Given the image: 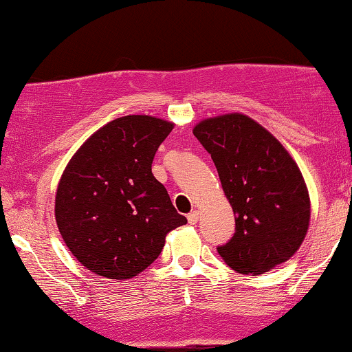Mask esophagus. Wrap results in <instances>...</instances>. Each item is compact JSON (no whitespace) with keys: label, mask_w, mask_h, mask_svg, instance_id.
I'll use <instances>...</instances> for the list:
<instances>
[{"label":"esophagus","mask_w":352,"mask_h":352,"mask_svg":"<svg viewBox=\"0 0 352 352\" xmlns=\"http://www.w3.org/2000/svg\"><path fill=\"white\" fill-rule=\"evenodd\" d=\"M187 219H188L190 224H197L198 219H200V211H198V210L192 211V213H190L188 217H187Z\"/></svg>","instance_id":"34e87169"}]
</instances>
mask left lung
I'll return each mask as SVG.
<instances>
[{
	"label": "left lung",
	"mask_w": 352,
	"mask_h": 352,
	"mask_svg": "<svg viewBox=\"0 0 352 352\" xmlns=\"http://www.w3.org/2000/svg\"><path fill=\"white\" fill-rule=\"evenodd\" d=\"M195 138L211 154L236 219L221 259L239 274L259 275L289 261L311 217L310 195L297 162L280 141L248 114L201 120Z\"/></svg>",
	"instance_id": "8db88e82"
}]
</instances>
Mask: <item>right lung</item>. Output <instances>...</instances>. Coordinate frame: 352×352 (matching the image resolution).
Returning a JSON list of instances; mask_svg holds the SVG:
<instances>
[{
  "label": "right lung",
  "mask_w": 352,
  "mask_h": 352,
  "mask_svg": "<svg viewBox=\"0 0 352 352\" xmlns=\"http://www.w3.org/2000/svg\"><path fill=\"white\" fill-rule=\"evenodd\" d=\"M173 122L128 114L101 126L63 168L55 223L83 267L126 280L159 257L165 238L187 223L152 173L155 151Z\"/></svg>",
  "instance_id": "right-lung-1"
}]
</instances>
